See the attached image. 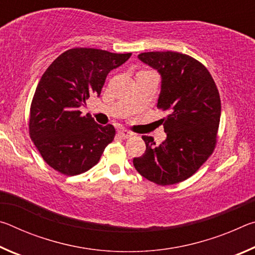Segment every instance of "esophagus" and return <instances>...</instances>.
I'll use <instances>...</instances> for the list:
<instances>
[{"instance_id":"esophagus-1","label":"esophagus","mask_w":255,"mask_h":255,"mask_svg":"<svg viewBox=\"0 0 255 255\" xmlns=\"http://www.w3.org/2000/svg\"><path fill=\"white\" fill-rule=\"evenodd\" d=\"M118 135L124 138V139H128V138H130L132 136V133L128 130H125V129H122V130L118 131Z\"/></svg>"}]
</instances>
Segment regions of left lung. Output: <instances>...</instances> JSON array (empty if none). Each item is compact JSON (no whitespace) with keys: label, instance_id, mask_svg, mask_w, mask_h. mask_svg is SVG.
Masks as SVG:
<instances>
[{"label":"left lung","instance_id":"left-lung-1","mask_svg":"<svg viewBox=\"0 0 255 255\" xmlns=\"http://www.w3.org/2000/svg\"><path fill=\"white\" fill-rule=\"evenodd\" d=\"M140 62L161 75L157 107L169 110L162 122L166 139L158 146L143 136L146 150L133 158L138 173L158 185L187 180L204 164L216 145L221 98L208 70L195 58L176 51H149Z\"/></svg>","mask_w":255,"mask_h":255}]
</instances>
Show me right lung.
Wrapping results in <instances>:
<instances>
[{
  "mask_svg": "<svg viewBox=\"0 0 255 255\" xmlns=\"http://www.w3.org/2000/svg\"><path fill=\"white\" fill-rule=\"evenodd\" d=\"M131 54L73 48L59 55L37 85L30 108L29 132L42 158L65 175L81 174L99 162L114 140L112 125L101 126L79 110L90 96L100 97L109 72Z\"/></svg>",
  "mask_w": 255,
  "mask_h": 255,
  "instance_id": "add662e5",
  "label": "right lung"
}]
</instances>
